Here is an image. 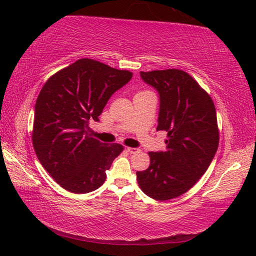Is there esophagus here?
Segmentation results:
<instances>
[{"mask_svg":"<svg viewBox=\"0 0 256 256\" xmlns=\"http://www.w3.org/2000/svg\"><path fill=\"white\" fill-rule=\"evenodd\" d=\"M128 152H130L131 154H135L138 152V148H128Z\"/></svg>","mask_w":256,"mask_h":256,"instance_id":"1","label":"esophagus"}]
</instances>
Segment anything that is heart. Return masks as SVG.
Wrapping results in <instances>:
<instances>
[{"instance_id":"b5f03b06","label":"heart","mask_w":256,"mask_h":256,"mask_svg":"<svg viewBox=\"0 0 256 256\" xmlns=\"http://www.w3.org/2000/svg\"><path fill=\"white\" fill-rule=\"evenodd\" d=\"M143 92H145V91H143Z\"/></svg>"}]
</instances>
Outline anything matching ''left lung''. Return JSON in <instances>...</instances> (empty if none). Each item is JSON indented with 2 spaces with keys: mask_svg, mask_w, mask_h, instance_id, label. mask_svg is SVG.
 Here are the masks:
<instances>
[{
  "mask_svg": "<svg viewBox=\"0 0 256 256\" xmlns=\"http://www.w3.org/2000/svg\"><path fill=\"white\" fill-rule=\"evenodd\" d=\"M160 94L157 131H166L165 152H150V164L136 172L142 192L165 201L187 192L208 170L219 145L216 108L192 76L179 69L140 72Z\"/></svg>",
  "mask_w": 256,
  "mask_h": 256,
  "instance_id": "1",
  "label": "left lung"
}]
</instances>
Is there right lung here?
I'll return each mask as SVG.
<instances>
[{
    "label": "right lung",
    "instance_id": "obj_1",
    "mask_svg": "<svg viewBox=\"0 0 256 256\" xmlns=\"http://www.w3.org/2000/svg\"><path fill=\"white\" fill-rule=\"evenodd\" d=\"M133 74L94 59H79L46 81L35 104L32 140L38 160L60 186L86 194L104 182L121 144L101 143L89 133L111 96Z\"/></svg>",
    "mask_w": 256,
    "mask_h": 256
}]
</instances>
